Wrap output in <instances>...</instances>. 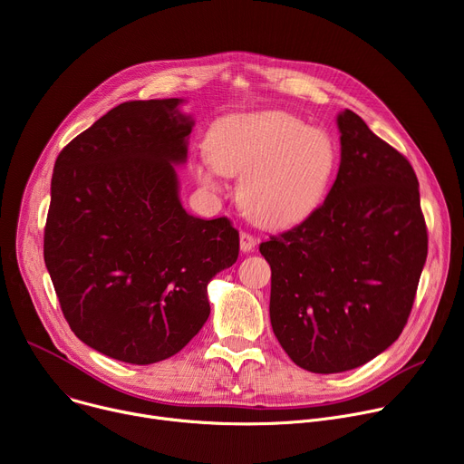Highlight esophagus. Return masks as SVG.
Segmentation results:
<instances>
[{
  "instance_id": "34e87169",
  "label": "esophagus",
  "mask_w": 464,
  "mask_h": 464,
  "mask_svg": "<svg viewBox=\"0 0 464 464\" xmlns=\"http://www.w3.org/2000/svg\"><path fill=\"white\" fill-rule=\"evenodd\" d=\"M255 245H256V237L253 234H248V232L239 234V246H241L243 253H251Z\"/></svg>"
}]
</instances>
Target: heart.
I'll return each instance as SVG.
<instances>
[{"label": "heart", "instance_id": "heart-1", "mask_svg": "<svg viewBox=\"0 0 464 464\" xmlns=\"http://www.w3.org/2000/svg\"><path fill=\"white\" fill-rule=\"evenodd\" d=\"M208 160L223 176H241L239 202L262 225L295 223L322 202L336 167L333 139L299 119L278 113L234 115L213 128ZM213 169L198 167V182L218 189Z\"/></svg>", "mask_w": 464, "mask_h": 464}]
</instances>
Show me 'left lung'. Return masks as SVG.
<instances>
[{
  "mask_svg": "<svg viewBox=\"0 0 464 464\" xmlns=\"http://www.w3.org/2000/svg\"><path fill=\"white\" fill-rule=\"evenodd\" d=\"M340 169L310 216L260 245L271 266V327L312 373L359 368L394 343L427 258L409 160L349 110L336 119Z\"/></svg>",
  "mask_w": 464,
  "mask_h": 464,
  "instance_id": "left-lung-1",
  "label": "left lung"
}]
</instances>
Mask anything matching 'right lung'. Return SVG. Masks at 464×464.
Here are the masks:
<instances>
[{
    "label": "right lung",
    "mask_w": 464,
    "mask_h": 464,
    "mask_svg": "<svg viewBox=\"0 0 464 464\" xmlns=\"http://www.w3.org/2000/svg\"><path fill=\"white\" fill-rule=\"evenodd\" d=\"M184 100L124 102L61 150L44 262L72 333L128 364L169 359L209 315L208 282L236 264L227 218L189 216L174 165L188 158Z\"/></svg>",
    "instance_id": "right-lung-1"
}]
</instances>
